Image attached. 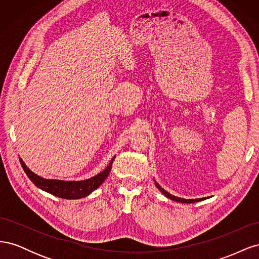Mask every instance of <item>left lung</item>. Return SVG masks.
Wrapping results in <instances>:
<instances>
[{"mask_svg":"<svg viewBox=\"0 0 259 259\" xmlns=\"http://www.w3.org/2000/svg\"><path fill=\"white\" fill-rule=\"evenodd\" d=\"M155 183V186L158 187V189L165 195L166 198H168V199H170V200H173V201H176V202H180V203H194V202H199V201H202V200H205V198H202V199H184V198H178V197H176V195H173V194H170L169 192H167V191H165L163 189V188L156 183V182H154Z\"/></svg>","mask_w":259,"mask_h":259,"instance_id":"obj_1","label":"left lung"}]
</instances>
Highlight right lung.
<instances>
[{
    "mask_svg": "<svg viewBox=\"0 0 259 259\" xmlns=\"http://www.w3.org/2000/svg\"><path fill=\"white\" fill-rule=\"evenodd\" d=\"M115 156L109 162L107 167L101 170L99 174L93 176L89 179L84 180H59V179H46L41 176L36 175L33 173L21 159L20 164L25 170V173L29 177V179L32 182L37 188H40L41 190L49 192L55 197L68 199V200H75L88 197L93 191H95L97 188L100 187V185L105 182V179L108 177L109 173H110L112 163L114 161Z\"/></svg>",
    "mask_w": 259,
    "mask_h": 259,
    "instance_id": "add662e5",
    "label": "right lung"
}]
</instances>
